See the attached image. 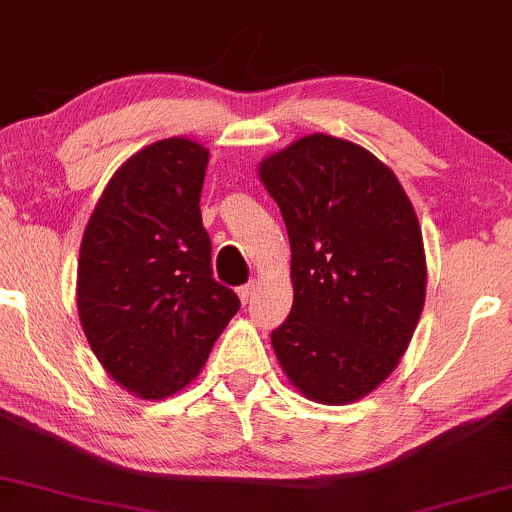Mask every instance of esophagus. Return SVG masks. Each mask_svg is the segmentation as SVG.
<instances>
[{
    "instance_id": "1",
    "label": "esophagus",
    "mask_w": 512,
    "mask_h": 512,
    "mask_svg": "<svg viewBox=\"0 0 512 512\" xmlns=\"http://www.w3.org/2000/svg\"><path fill=\"white\" fill-rule=\"evenodd\" d=\"M254 290H256L254 282H246V285L239 287L237 294H239V299H242V304H249L251 302V297H254Z\"/></svg>"
}]
</instances>
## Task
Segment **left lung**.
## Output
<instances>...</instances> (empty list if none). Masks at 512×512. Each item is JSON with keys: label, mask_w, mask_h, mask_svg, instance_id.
<instances>
[{"label": "left lung", "mask_w": 512, "mask_h": 512, "mask_svg": "<svg viewBox=\"0 0 512 512\" xmlns=\"http://www.w3.org/2000/svg\"><path fill=\"white\" fill-rule=\"evenodd\" d=\"M292 249V311L270 333L306 398L345 405L390 376L424 309L419 220L369 150L311 134L258 167Z\"/></svg>", "instance_id": "left-lung-1"}]
</instances>
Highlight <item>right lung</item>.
<instances>
[{"mask_svg":"<svg viewBox=\"0 0 512 512\" xmlns=\"http://www.w3.org/2000/svg\"><path fill=\"white\" fill-rule=\"evenodd\" d=\"M208 150L165 138L119 167L78 258V318L119 386L160 400L194 381L239 297L210 268L201 220Z\"/></svg>","mask_w":512,"mask_h":512,"instance_id":"add662e5","label":"right lung"}]
</instances>
